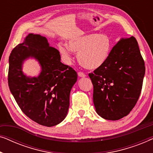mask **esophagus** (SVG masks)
Listing matches in <instances>:
<instances>
[{"label":"esophagus","instance_id":"esophagus-1","mask_svg":"<svg viewBox=\"0 0 153 153\" xmlns=\"http://www.w3.org/2000/svg\"><path fill=\"white\" fill-rule=\"evenodd\" d=\"M78 75H79V76H80V77H85V76H86L85 73H83L82 72H79Z\"/></svg>","mask_w":153,"mask_h":153}]
</instances>
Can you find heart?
<instances>
[{"mask_svg":"<svg viewBox=\"0 0 153 153\" xmlns=\"http://www.w3.org/2000/svg\"><path fill=\"white\" fill-rule=\"evenodd\" d=\"M68 46L59 47L60 53L67 59L71 58V51L78 53L77 58L83 68L88 70L97 69L105 63L112 49V42L106 34L92 33L72 37Z\"/></svg>","mask_w":153,"mask_h":153,"instance_id":"1","label":"heart"}]
</instances>
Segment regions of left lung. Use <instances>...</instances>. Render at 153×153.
I'll list each match as a JSON object with an SVG mask.
<instances>
[{
	"label": "left lung",
	"instance_id": "left-lung-1",
	"mask_svg": "<svg viewBox=\"0 0 153 153\" xmlns=\"http://www.w3.org/2000/svg\"><path fill=\"white\" fill-rule=\"evenodd\" d=\"M145 71V62L135 37L118 42L107 61L88 74L97 114L111 120L127 116L139 98Z\"/></svg>",
	"mask_w": 153,
	"mask_h": 153
}]
</instances>
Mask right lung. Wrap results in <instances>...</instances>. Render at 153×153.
Returning a JSON list of instances; mask_svg holds the SVG:
<instances>
[{"mask_svg":"<svg viewBox=\"0 0 153 153\" xmlns=\"http://www.w3.org/2000/svg\"><path fill=\"white\" fill-rule=\"evenodd\" d=\"M29 57L36 58L41 65L38 77L28 78L22 74V62ZM76 80V71L62 64L59 51L39 35L29 34L10 55V91L23 113L43 126H54L64 120L70 105V91Z\"/></svg>","mask_w":153,"mask_h":153,"instance_id":"obj_1","label":"right lung"}]
</instances>
